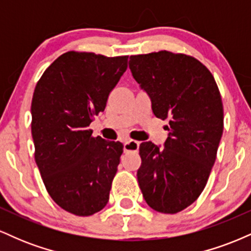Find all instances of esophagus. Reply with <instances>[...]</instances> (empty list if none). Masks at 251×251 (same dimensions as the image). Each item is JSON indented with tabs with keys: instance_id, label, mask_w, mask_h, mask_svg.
<instances>
[{
	"instance_id": "1",
	"label": "esophagus",
	"mask_w": 251,
	"mask_h": 251,
	"mask_svg": "<svg viewBox=\"0 0 251 251\" xmlns=\"http://www.w3.org/2000/svg\"><path fill=\"white\" fill-rule=\"evenodd\" d=\"M139 142L137 140H132L129 139L127 142H125L124 144V151L125 152H137L139 150Z\"/></svg>"
}]
</instances>
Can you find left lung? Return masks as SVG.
Returning <instances> with one entry per match:
<instances>
[{"label": "left lung", "mask_w": 251, "mask_h": 251, "mask_svg": "<svg viewBox=\"0 0 251 251\" xmlns=\"http://www.w3.org/2000/svg\"><path fill=\"white\" fill-rule=\"evenodd\" d=\"M129 70L154 116L170 125L163 148L140 144L139 188L155 211L177 214L200 197L215 164L223 134L220 91L208 68L184 54L132 55Z\"/></svg>", "instance_id": "1"}]
</instances>
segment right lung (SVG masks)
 Listing matches in <instances>:
<instances>
[{"label": "right lung", "mask_w": 251, "mask_h": 251, "mask_svg": "<svg viewBox=\"0 0 251 251\" xmlns=\"http://www.w3.org/2000/svg\"><path fill=\"white\" fill-rule=\"evenodd\" d=\"M128 56L67 51L37 82L31 101L35 162L60 208L91 216L105 208L124 145L92 137L94 116L127 70Z\"/></svg>", "instance_id": "1"}]
</instances>
